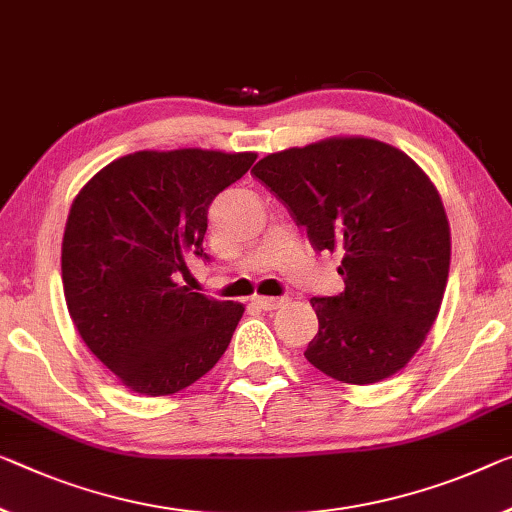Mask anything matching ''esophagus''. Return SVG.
I'll return each mask as SVG.
<instances>
[{
  "label": "esophagus",
  "mask_w": 512,
  "mask_h": 512,
  "mask_svg": "<svg viewBox=\"0 0 512 512\" xmlns=\"http://www.w3.org/2000/svg\"><path fill=\"white\" fill-rule=\"evenodd\" d=\"M283 302H286V297H263V295L251 297V304H256L258 309H263V311L279 309V306H283Z\"/></svg>",
  "instance_id": "1"
}]
</instances>
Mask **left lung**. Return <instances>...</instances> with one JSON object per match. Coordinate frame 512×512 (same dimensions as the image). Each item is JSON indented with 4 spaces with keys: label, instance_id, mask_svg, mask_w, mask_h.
Segmentation results:
<instances>
[{
    "label": "left lung",
    "instance_id": "left-lung-1",
    "mask_svg": "<svg viewBox=\"0 0 512 512\" xmlns=\"http://www.w3.org/2000/svg\"><path fill=\"white\" fill-rule=\"evenodd\" d=\"M341 254L345 290L311 297L318 334L304 357L329 377L375 384L410 364L437 320L451 265V226L437 187L400 148L327 137L265 155L251 169Z\"/></svg>",
    "mask_w": 512,
    "mask_h": 512
}]
</instances>
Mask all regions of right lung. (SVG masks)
<instances>
[{
  "label": "right lung",
  "instance_id": "right-lung-1",
  "mask_svg": "<svg viewBox=\"0 0 512 512\" xmlns=\"http://www.w3.org/2000/svg\"><path fill=\"white\" fill-rule=\"evenodd\" d=\"M256 153L137 151L102 167L70 206L61 242L68 313L125 389L171 396L206 375L245 313L180 286L203 254L208 208Z\"/></svg>",
  "mask_w": 512,
  "mask_h": 512
}]
</instances>
